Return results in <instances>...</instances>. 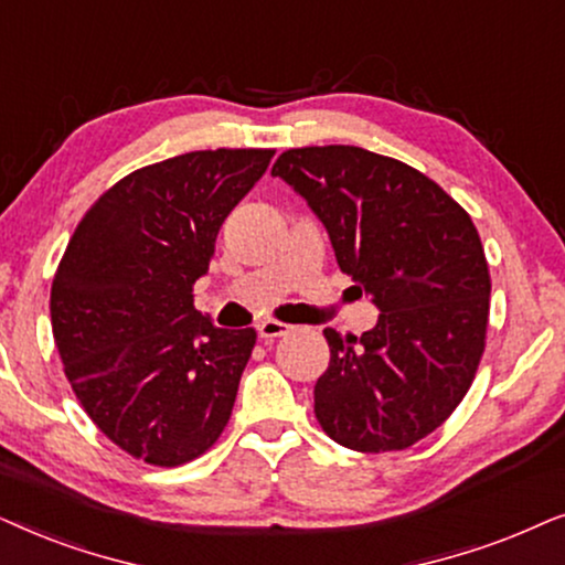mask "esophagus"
<instances>
[{
	"mask_svg": "<svg viewBox=\"0 0 565 565\" xmlns=\"http://www.w3.org/2000/svg\"><path fill=\"white\" fill-rule=\"evenodd\" d=\"M289 333H291V326H287V322L263 320L258 326V335L266 338V341H274V338H281V335H289Z\"/></svg>",
	"mask_w": 565,
	"mask_h": 565,
	"instance_id": "1",
	"label": "esophagus"
}]
</instances>
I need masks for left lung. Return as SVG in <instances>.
Wrapping results in <instances>:
<instances>
[{
    "instance_id": "1",
    "label": "left lung",
    "mask_w": 565,
    "mask_h": 565,
    "mask_svg": "<svg viewBox=\"0 0 565 565\" xmlns=\"http://www.w3.org/2000/svg\"><path fill=\"white\" fill-rule=\"evenodd\" d=\"M270 175L305 195L380 310L361 338L326 330L322 431L356 452L416 445L462 403L486 351L491 274L476 224L424 172L361 147L287 149Z\"/></svg>"
}]
</instances>
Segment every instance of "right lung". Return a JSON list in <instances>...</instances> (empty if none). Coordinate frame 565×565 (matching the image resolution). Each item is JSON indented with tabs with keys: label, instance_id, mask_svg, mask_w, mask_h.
<instances>
[{
	"label": "right lung",
	"instance_id": "1",
	"mask_svg": "<svg viewBox=\"0 0 565 565\" xmlns=\"http://www.w3.org/2000/svg\"><path fill=\"white\" fill-rule=\"evenodd\" d=\"M274 149H201L110 185L70 237L51 284L64 374L126 455L178 468L232 416L255 328H216L193 307L222 222Z\"/></svg>",
	"mask_w": 565,
	"mask_h": 565
}]
</instances>
